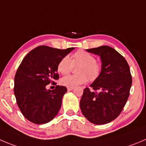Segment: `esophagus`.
Returning a JSON list of instances; mask_svg holds the SVG:
<instances>
[{"label": "esophagus", "instance_id": "esophagus-1", "mask_svg": "<svg viewBox=\"0 0 146 146\" xmlns=\"http://www.w3.org/2000/svg\"><path fill=\"white\" fill-rule=\"evenodd\" d=\"M73 89V88H68V91H70V90H72Z\"/></svg>", "mask_w": 146, "mask_h": 146}]
</instances>
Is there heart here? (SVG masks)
<instances>
[{
    "mask_svg": "<svg viewBox=\"0 0 146 146\" xmlns=\"http://www.w3.org/2000/svg\"><path fill=\"white\" fill-rule=\"evenodd\" d=\"M80 66L78 68L77 75H70L63 77L60 83L68 88H73L86 83L88 78L93 81L96 80L100 73V64L96 62V58L90 53L84 50H78L72 55L70 60L68 56L63 58L59 61L57 70L60 74L66 75L70 73L73 66Z\"/></svg>",
    "mask_w": 146,
    "mask_h": 146,
    "instance_id": "obj_1",
    "label": "heart"
}]
</instances>
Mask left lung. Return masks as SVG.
Returning <instances> with one entry per match:
<instances>
[{
    "label": "left lung",
    "instance_id": "obj_1",
    "mask_svg": "<svg viewBox=\"0 0 146 146\" xmlns=\"http://www.w3.org/2000/svg\"><path fill=\"white\" fill-rule=\"evenodd\" d=\"M100 56L101 70L90 87L98 93L83 90L80 108L88 121L102 125L115 120L123 109L132 85L130 68L126 60L114 48L108 46L87 49Z\"/></svg>",
    "mask_w": 146,
    "mask_h": 146
}]
</instances>
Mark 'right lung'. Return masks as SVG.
I'll return each instance as SVG.
<instances>
[{
    "label": "right lung",
    "instance_id": "right-lung-1",
    "mask_svg": "<svg viewBox=\"0 0 146 146\" xmlns=\"http://www.w3.org/2000/svg\"><path fill=\"white\" fill-rule=\"evenodd\" d=\"M73 50L74 48L60 50L38 46L22 60L14 79V94L27 120L35 124H45L59 112L67 88L57 86L54 90H47L46 86L59 78L58 64Z\"/></svg>",
    "mask_w": 146,
    "mask_h": 146
}]
</instances>
